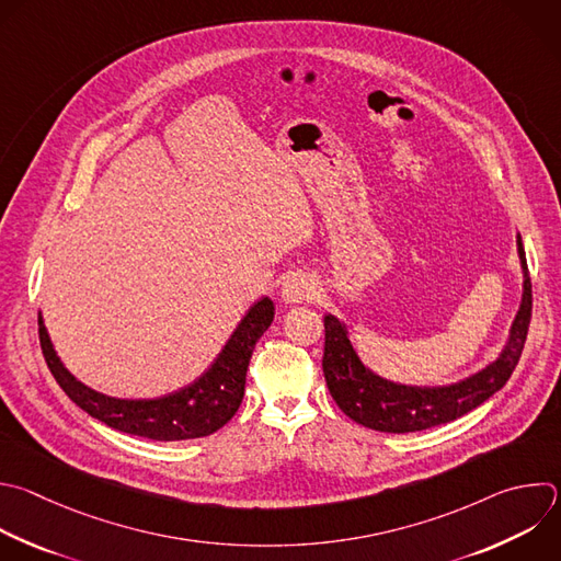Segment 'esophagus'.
I'll use <instances>...</instances> for the list:
<instances>
[{
  "mask_svg": "<svg viewBox=\"0 0 561 561\" xmlns=\"http://www.w3.org/2000/svg\"><path fill=\"white\" fill-rule=\"evenodd\" d=\"M314 297V282L308 273H288L282 282V299L286 304H301Z\"/></svg>",
  "mask_w": 561,
  "mask_h": 561,
  "instance_id": "obj_1",
  "label": "esophagus"
}]
</instances>
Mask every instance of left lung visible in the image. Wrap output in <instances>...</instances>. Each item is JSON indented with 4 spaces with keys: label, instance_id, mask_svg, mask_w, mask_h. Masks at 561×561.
Listing matches in <instances>:
<instances>
[{
    "label": "left lung",
    "instance_id": "8db88e82",
    "mask_svg": "<svg viewBox=\"0 0 561 561\" xmlns=\"http://www.w3.org/2000/svg\"><path fill=\"white\" fill-rule=\"evenodd\" d=\"M517 253L524 284L519 310L511 323L508 341L493 363L451 386L419 388L394 383L375 375V371L363 365L356 350L352 347L345 323L334 314H325V345L321 365L328 390L341 412L369 430L408 434L451 423L502 390L522 356L533 310L530 277L519 236Z\"/></svg>",
    "mask_w": 561,
    "mask_h": 561
}]
</instances>
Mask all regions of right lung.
<instances>
[{
  "label": "right lung",
  "mask_w": 561,
  "mask_h": 561,
  "mask_svg": "<svg viewBox=\"0 0 561 561\" xmlns=\"http://www.w3.org/2000/svg\"><path fill=\"white\" fill-rule=\"evenodd\" d=\"M275 306L262 297L249 308L236 332L201 379L158 399H114L77 381L55 352L39 312V341L61 390L92 419L123 434L149 440L203 438L225 427L244 399L247 369L257 339L268 330Z\"/></svg>",
  "instance_id": "obj_1"
}]
</instances>
